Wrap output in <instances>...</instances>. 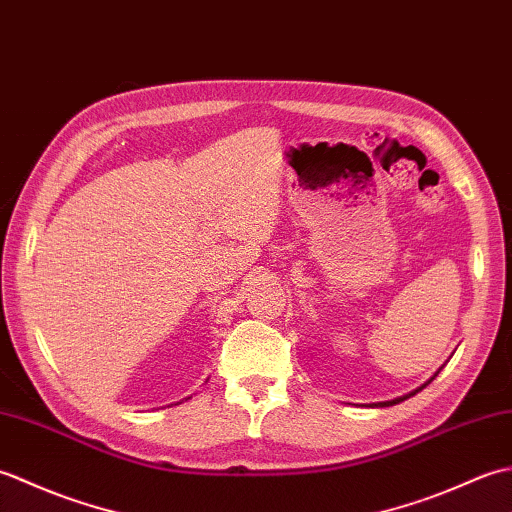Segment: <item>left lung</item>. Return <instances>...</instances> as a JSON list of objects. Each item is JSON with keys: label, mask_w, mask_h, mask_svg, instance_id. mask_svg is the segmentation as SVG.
<instances>
[{"label": "left lung", "mask_w": 512, "mask_h": 512, "mask_svg": "<svg viewBox=\"0 0 512 512\" xmlns=\"http://www.w3.org/2000/svg\"><path fill=\"white\" fill-rule=\"evenodd\" d=\"M436 376H438V374H436ZM436 376H433V378H436ZM433 378H431V380H433ZM431 380H429V383H431ZM429 383H424V385H422V387H420V389H424V387H427V385H429ZM420 389H416V391H411V394H407V396H400V398H396V400H387V402H378V407H389V405H398V402H402V400H407V398H411V396H413V394H418V391H420Z\"/></svg>", "instance_id": "1"}]
</instances>
